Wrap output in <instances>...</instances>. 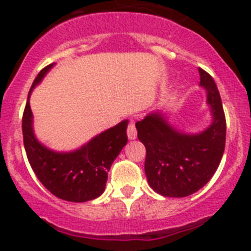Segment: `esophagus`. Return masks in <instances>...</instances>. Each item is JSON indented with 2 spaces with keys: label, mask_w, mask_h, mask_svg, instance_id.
<instances>
[{
  "label": "esophagus",
  "mask_w": 251,
  "mask_h": 251,
  "mask_svg": "<svg viewBox=\"0 0 251 251\" xmlns=\"http://www.w3.org/2000/svg\"><path fill=\"white\" fill-rule=\"evenodd\" d=\"M127 134H128V138H129V140H134V138L137 137V130H136V127H134L133 121H130L129 124H128Z\"/></svg>",
  "instance_id": "1"
}]
</instances>
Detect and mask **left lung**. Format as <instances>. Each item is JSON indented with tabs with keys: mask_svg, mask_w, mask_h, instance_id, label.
<instances>
[{
	"mask_svg": "<svg viewBox=\"0 0 251 251\" xmlns=\"http://www.w3.org/2000/svg\"><path fill=\"white\" fill-rule=\"evenodd\" d=\"M206 92L212 123L201 132L187 133L171 124L167 114L151 111L136 123L138 140L146 148L145 173L150 187L167 198H185L210 181L225 152L226 118L217 84L199 69Z\"/></svg>",
	"mask_w": 251,
	"mask_h": 251,
	"instance_id": "obj_1",
	"label": "left lung"
}]
</instances>
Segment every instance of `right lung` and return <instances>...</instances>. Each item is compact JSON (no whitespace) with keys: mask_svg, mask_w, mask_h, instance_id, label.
<instances>
[{"mask_svg":"<svg viewBox=\"0 0 251 251\" xmlns=\"http://www.w3.org/2000/svg\"><path fill=\"white\" fill-rule=\"evenodd\" d=\"M55 64L38 73L28 93L23 114V138L33 172L56 198L72 202L90 201L105 191L107 172L127 144L128 121L103 130L73 151H55L39 142L33 129L30 93Z\"/></svg>","mask_w":251,"mask_h":251,"instance_id":"add662e5","label":"right lung"}]
</instances>
